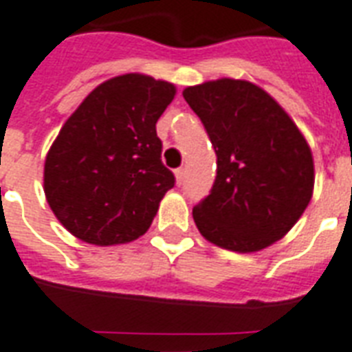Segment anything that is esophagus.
<instances>
[{"mask_svg": "<svg viewBox=\"0 0 352 352\" xmlns=\"http://www.w3.org/2000/svg\"><path fill=\"white\" fill-rule=\"evenodd\" d=\"M175 177H177V184H183L184 177H186V169L184 168L175 169Z\"/></svg>", "mask_w": 352, "mask_h": 352, "instance_id": "esophagus-1", "label": "esophagus"}]
</instances>
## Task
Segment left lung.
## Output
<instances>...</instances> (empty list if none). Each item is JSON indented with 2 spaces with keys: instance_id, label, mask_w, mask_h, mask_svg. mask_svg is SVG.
Returning <instances> with one entry per match:
<instances>
[{
  "instance_id": "8db88e82",
  "label": "left lung",
  "mask_w": 352,
  "mask_h": 352,
  "mask_svg": "<svg viewBox=\"0 0 352 352\" xmlns=\"http://www.w3.org/2000/svg\"><path fill=\"white\" fill-rule=\"evenodd\" d=\"M184 100L207 130L216 179L192 214L199 233L248 254L282 239L308 207L314 158L274 98L242 80L186 87Z\"/></svg>"
}]
</instances>
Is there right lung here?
<instances>
[{"label":"right lung","mask_w":352,"mask_h":352,"mask_svg":"<svg viewBox=\"0 0 352 352\" xmlns=\"http://www.w3.org/2000/svg\"><path fill=\"white\" fill-rule=\"evenodd\" d=\"M173 96L171 83L124 74L100 83L67 119L46 156L44 194L72 235L110 246L149 229L175 184L156 136Z\"/></svg>","instance_id":"1"}]
</instances>
